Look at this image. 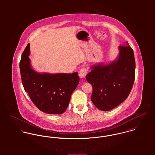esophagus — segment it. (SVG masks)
<instances>
[{"mask_svg":"<svg viewBox=\"0 0 155 155\" xmlns=\"http://www.w3.org/2000/svg\"><path fill=\"white\" fill-rule=\"evenodd\" d=\"M88 72V70L86 67H82L79 71V76L81 78H84Z\"/></svg>","mask_w":155,"mask_h":155,"instance_id":"esophagus-1","label":"esophagus"}]
</instances>
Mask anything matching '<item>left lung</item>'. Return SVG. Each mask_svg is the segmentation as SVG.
<instances>
[{"label": "left lung", "instance_id": "1", "mask_svg": "<svg viewBox=\"0 0 155 155\" xmlns=\"http://www.w3.org/2000/svg\"><path fill=\"white\" fill-rule=\"evenodd\" d=\"M117 60L108 64L92 66L86 76L92 86V103L99 110L109 111L128 97L135 80V62L134 51L128 42L119 46Z\"/></svg>", "mask_w": 155, "mask_h": 155}]
</instances>
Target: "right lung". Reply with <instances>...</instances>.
I'll list each match as a JSON object with an SVG mask.
<instances>
[{"label": "right lung", "mask_w": 155, "mask_h": 155, "mask_svg": "<svg viewBox=\"0 0 155 155\" xmlns=\"http://www.w3.org/2000/svg\"><path fill=\"white\" fill-rule=\"evenodd\" d=\"M30 44L22 52L20 62L22 84L31 101L42 111L52 114L63 113L72 92L79 82L78 72L73 73H40L31 67Z\"/></svg>", "instance_id": "1"}]
</instances>
